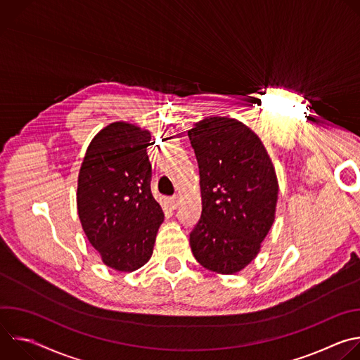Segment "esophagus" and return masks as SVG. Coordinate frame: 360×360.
Listing matches in <instances>:
<instances>
[{
    "mask_svg": "<svg viewBox=\"0 0 360 360\" xmlns=\"http://www.w3.org/2000/svg\"><path fill=\"white\" fill-rule=\"evenodd\" d=\"M169 207H171L172 210H176V208L179 207V198H178V196H174V198L169 199Z\"/></svg>",
    "mask_w": 360,
    "mask_h": 360,
    "instance_id": "34e87169",
    "label": "esophagus"
}]
</instances>
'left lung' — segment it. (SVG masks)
Instances as JSON below:
<instances>
[{
  "mask_svg": "<svg viewBox=\"0 0 360 360\" xmlns=\"http://www.w3.org/2000/svg\"><path fill=\"white\" fill-rule=\"evenodd\" d=\"M199 167L202 212L189 235L195 259L233 275L259 253L278 202V178L261 138L243 122L207 117L188 131Z\"/></svg>",
  "mask_w": 360,
  "mask_h": 360,
  "instance_id": "1",
  "label": "left lung"
}]
</instances>
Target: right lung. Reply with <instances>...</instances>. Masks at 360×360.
<instances>
[{
    "mask_svg": "<svg viewBox=\"0 0 360 360\" xmlns=\"http://www.w3.org/2000/svg\"><path fill=\"white\" fill-rule=\"evenodd\" d=\"M150 132L118 121L89 142L78 174L77 210L102 262L120 272L143 266L164 222L150 193Z\"/></svg>",
    "mask_w": 360,
    "mask_h": 360,
    "instance_id": "1",
    "label": "right lung"
}]
</instances>
